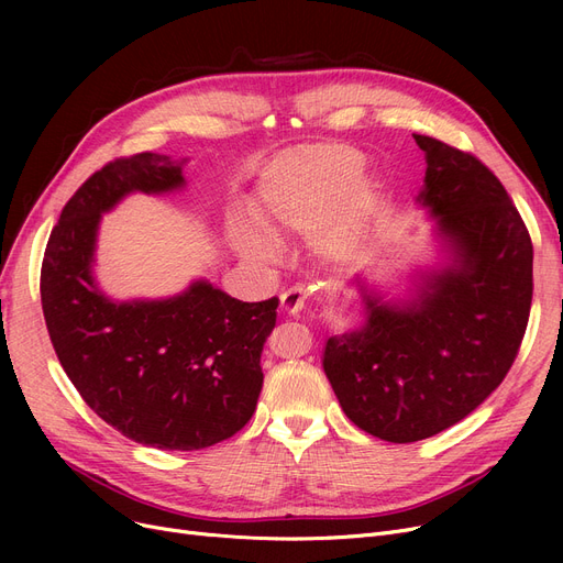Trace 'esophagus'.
Wrapping results in <instances>:
<instances>
[{
	"label": "esophagus",
	"instance_id": "obj_1",
	"mask_svg": "<svg viewBox=\"0 0 563 563\" xmlns=\"http://www.w3.org/2000/svg\"><path fill=\"white\" fill-rule=\"evenodd\" d=\"M308 301V287L306 285H291L289 289L283 291L280 297V308L287 312V314H297L303 310Z\"/></svg>",
	"mask_w": 563,
	"mask_h": 563
}]
</instances>
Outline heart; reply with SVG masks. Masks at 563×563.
<instances>
[{"label": "heart", "instance_id": "1", "mask_svg": "<svg viewBox=\"0 0 563 563\" xmlns=\"http://www.w3.org/2000/svg\"><path fill=\"white\" fill-rule=\"evenodd\" d=\"M363 166L361 155L346 145L317 143L280 155L264 173L255 217L264 228L312 230L332 214L319 232V246L327 253L346 251L356 240L365 198L358 185H351ZM232 242L249 257L274 255L272 242L249 225L232 228Z\"/></svg>", "mask_w": 563, "mask_h": 563}]
</instances>
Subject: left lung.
<instances>
[{
	"mask_svg": "<svg viewBox=\"0 0 563 563\" xmlns=\"http://www.w3.org/2000/svg\"><path fill=\"white\" fill-rule=\"evenodd\" d=\"M427 159L420 202L452 264L418 299L365 297L363 327L333 335L327 372L346 418L388 442H416L467 418L511 369L529 321V230L497 175L472 153L412 134Z\"/></svg>",
	"mask_w": 563,
	"mask_h": 563,
	"instance_id": "left-lung-1",
	"label": "left lung"
}]
</instances>
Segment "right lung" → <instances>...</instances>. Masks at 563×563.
Here are the masks:
<instances>
[{
    "mask_svg": "<svg viewBox=\"0 0 563 563\" xmlns=\"http://www.w3.org/2000/svg\"><path fill=\"white\" fill-rule=\"evenodd\" d=\"M183 164L139 153L88 177L49 234L41 301L58 363L107 424L147 448L194 452L253 418L278 299L244 303L198 280L180 297L118 303L91 274L102 212L132 191L180 189Z\"/></svg>",
    "mask_w": 563,
    "mask_h": 563,
    "instance_id": "add662e5",
    "label": "right lung"
}]
</instances>
